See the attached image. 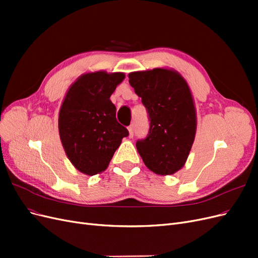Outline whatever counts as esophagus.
Listing matches in <instances>:
<instances>
[{
    "label": "esophagus",
    "instance_id": "obj_1",
    "mask_svg": "<svg viewBox=\"0 0 258 258\" xmlns=\"http://www.w3.org/2000/svg\"><path fill=\"white\" fill-rule=\"evenodd\" d=\"M128 131H129V138L134 137V124H131V126L128 127Z\"/></svg>",
    "mask_w": 258,
    "mask_h": 258
}]
</instances>
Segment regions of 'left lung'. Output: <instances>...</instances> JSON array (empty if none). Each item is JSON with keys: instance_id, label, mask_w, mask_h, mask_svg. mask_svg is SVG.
Instances as JSON below:
<instances>
[{"instance_id": "1", "label": "left lung", "mask_w": 258, "mask_h": 258, "mask_svg": "<svg viewBox=\"0 0 258 258\" xmlns=\"http://www.w3.org/2000/svg\"><path fill=\"white\" fill-rule=\"evenodd\" d=\"M128 76L151 121L147 137L137 141V150L154 173L173 174L185 165L197 129L188 85L181 74L169 69L132 72Z\"/></svg>"}]
</instances>
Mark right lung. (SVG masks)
<instances>
[{
  "label": "right lung",
  "instance_id": "right-lung-1",
  "mask_svg": "<svg viewBox=\"0 0 258 258\" xmlns=\"http://www.w3.org/2000/svg\"><path fill=\"white\" fill-rule=\"evenodd\" d=\"M124 79L120 72L86 73L69 88L59 112V135L72 165L87 175L104 171L127 128L116 120L110 100Z\"/></svg>",
  "mask_w": 258,
  "mask_h": 258
}]
</instances>
